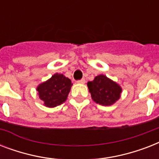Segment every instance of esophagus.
Here are the masks:
<instances>
[{
    "instance_id": "1",
    "label": "esophagus",
    "mask_w": 159,
    "mask_h": 159,
    "mask_svg": "<svg viewBox=\"0 0 159 159\" xmlns=\"http://www.w3.org/2000/svg\"><path fill=\"white\" fill-rule=\"evenodd\" d=\"M85 82H86V80H85L84 78H82L81 80H78V81H77V83H81V84H84Z\"/></svg>"
}]
</instances>
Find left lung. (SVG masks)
Returning a JSON list of instances; mask_svg holds the SVG:
<instances>
[{
    "label": "left lung",
    "instance_id": "left-lung-1",
    "mask_svg": "<svg viewBox=\"0 0 159 159\" xmlns=\"http://www.w3.org/2000/svg\"><path fill=\"white\" fill-rule=\"evenodd\" d=\"M87 87L92 100L102 106H111L120 97L122 88L120 85L105 75H99L92 82H87Z\"/></svg>",
    "mask_w": 159,
    "mask_h": 159
}]
</instances>
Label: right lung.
Instances as JSON below:
<instances>
[{"label":"right lung","instance_id":"1","mask_svg":"<svg viewBox=\"0 0 159 159\" xmlns=\"http://www.w3.org/2000/svg\"><path fill=\"white\" fill-rule=\"evenodd\" d=\"M72 84L71 80L62 74L55 73L51 78L37 87L39 97L47 107H56L67 100Z\"/></svg>","mask_w":159,"mask_h":159}]
</instances>
